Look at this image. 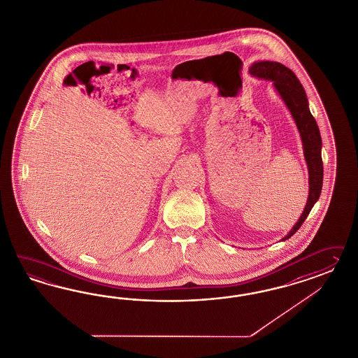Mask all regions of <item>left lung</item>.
<instances>
[{"mask_svg": "<svg viewBox=\"0 0 358 358\" xmlns=\"http://www.w3.org/2000/svg\"><path fill=\"white\" fill-rule=\"evenodd\" d=\"M252 76L271 80L275 90L280 93L283 102L290 110L295 124L301 134L303 143L304 159L308 168V198L304 206L303 213L287 236L292 238L294 234L303 224L306 217H308L316 201L319 199L323 186V162H322V138L320 131L316 124L310 108L308 101L302 84L294 75L293 71L277 62H257L250 68Z\"/></svg>", "mask_w": 358, "mask_h": 358, "instance_id": "obj_1", "label": "left lung"}]
</instances>
